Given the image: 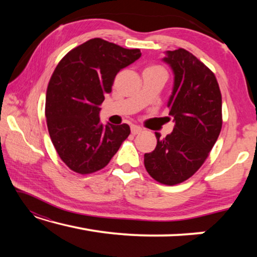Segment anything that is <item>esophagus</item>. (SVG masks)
<instances>
[{
	"label": "esophagus",
	"mask_w": 257,
	"mask_h": 257,
	"mask_svg": "<svg viewBox=\"0 0 257 257\" xmlns=\"http://www.w3.org/2000/svg\"><path fill=\"white\" fill-rule=\"evenodd\" d=\"M143 132V129L139 127V125H132V134L134 135H137V134H141Z\"/></svg>",
	"instance_id": "esophagus-1"
}]
</instances>
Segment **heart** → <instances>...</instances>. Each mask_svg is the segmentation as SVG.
Returning <instances> with one entry per match:
<instances>
[{"instance_id":"1","label":"heart","mask_w":257,"mask_h":257,"mask_svg":"<svg viewBox=\"0 0 257 257\" xmlns=\"http://www.w3.org/2000/svg\"><path fill=\"white\" fill-rule=\"evenodd\" d=\"M144 71H161V72L167 73L164 70V68L159 66V64H151V66L147 67Z\"/></svg>"}]
</instances>
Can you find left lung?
I'll return each instance as SVG.
<instances>
[{
	"instance_id": "8db88e82",
	"label": "left lung",
	"mask_w": 257,
	"mask_h": 257,
	"mask_svg": "<svg viewBox=\"0 0 257 257\" xmlns=\"http://www.w3.org/2000/svg\"><path fill=\"white\" fill-rule=\"evenodd\" d=\"M163 61L175 73L168 106L176 124L163 139L155 134L158 144L144 155V164L154 180L175 186L189 179L210 155L222 128V96L214 73L190 52L168 51Z\"/></svg>"
}]
</instances>
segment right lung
I'll return each mask as SVG.
<instances>
[{"label":"right lung","instance_id":"right-lung-1","mask_svg":"<svg viewBox=\"0 0 257 257\" xmlns=\"http://www.w3.org/2000/svg\"><path fill=\"white\" fill-rule=\"evenodd\" d=\"M141 55L139 49L93 38L56 66L47 86L45 116L51 141L70 170L79 175L101 170L129 136L127 123L103 127L98 113L116 73Z\"/></svg>","mask_w":257,"mask_h":257}]
</instances>
